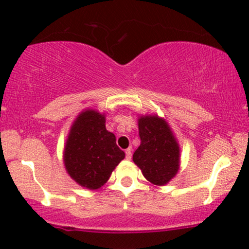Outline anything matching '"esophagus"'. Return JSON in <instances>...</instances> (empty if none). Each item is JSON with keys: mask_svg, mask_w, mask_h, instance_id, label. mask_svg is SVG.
Listing matches in <instances>:
<instances>
[{"mask_svg": "<svg viewBox=\"0 0 249 249\" xmlns=\"http://www.w3.org/2000/svg\"><path fill=\"white\" fill-rule=\"evenodd\" d=\"M125 157H126L127 160H130L131 157H132V151H131V148H127V150L125 151Z\"/></svg>", "mask_w": 249, "mask_h": 249, "instance_id": "1", "label": "esophagus"}]
</instances>
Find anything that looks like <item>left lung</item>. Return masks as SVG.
<instances>
[{
  "instance_id": "1",
  "label": "left lung",
  "mask_w": 249,
  "mask_h": 249,
  "mask_svg": "<svg viewBox=\"0 0 249 249\" xmlns=\"http://www.w3.org/2000/svg\"><path fill=\"white\" fill-rule=\"evenodd\" d=\"M141 145L133 153V162L142 176L157 186H164L178 173L180 147L172 128L158 115L138 117Z\"/></svg>"
}]
</instances>
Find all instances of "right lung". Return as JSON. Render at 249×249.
<instances>
[{
  "instance_id": "1",
  "label": "right lung",
  "mask_w": 249,
  "mask_h": 249,
  "mask_svg": "<svg viewBox=\"0 0 249 249\" xmlns=\"http://www.w3.org/2000/svg\"><path fill=\"white\" fill-rule=\"evenodd\" d=\"M124 158L116 136L105 127V113L92 108L82 111L71 125L63 152L71 179L88 190H98Z\"/></svg>"
}]
</instances>
